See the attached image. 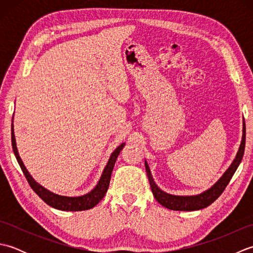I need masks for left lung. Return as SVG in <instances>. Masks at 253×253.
<instances>
[{
	"label": "left lung",
	"instance_id": "obj_1",
	"mask_svg": "<svg viewBox=\"0 0 253 253\" xmlns=\"http://www.w3.org/2000/svg\"><path fill=\"white\" fill-rule=\"evenodd\" d=\"M245 144H246V124L244 121L243 138H241L238 152L236 154V158L234 159L233 163L229 165V168L223 174L221 178H219L211 188H209L208 190L195 196H175V195H170V193L165 192L162 189H160L158 185L155 184V181L151 175V170H150L148 162L147 161H144V166H146L149 182H150V186H151V190L154 198L157 199V201L160 204H162L163 207L168 208L169 210H173V211H197V210H201L209 207L210 204H212L219 196L222 195L223 191L225 190V188H226V186L228 185V182L230 181V179H232L236 169H237L241 160H243L244 152H245Z\"/></svg>",
	"mask_w": 253,
	"mask_h": 253
}]
</instances>
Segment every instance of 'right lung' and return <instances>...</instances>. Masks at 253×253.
Masks as SVG:
<instances>
[{"label": "right lung", "instance_id": "1", "mask_svg": "<svg viewBox=\"0 0 253 253\" xmlns=\"http://www.w3.org/2000/svg\"><path fill=\"white\" fill-rule=\"evenodd\" d=\"M12 146H13V151H14L15 157L17 159V162L20 166L21 170H23L27 180H28L30 187L32 188V190H34L37 195L42 199V200H43L46 204H49V206L52 208L61 210V211L76 212V211H84V210L92 209L102 200V199H103V197L105 196V193L107 191V188H109V185H110L111 175H112L113 169H114L116 159L118 157V154H120V152L122 151V149L125 147V143L120 144V146L113 151L109 161H107V164L105 165L103 171H102V175L100 177L98 184H96V186L93 188V189L90 192L85 193V195L79 196V197H67V196L57 195V193L47 190L46 188L41 186L39 182H37L34 178H32V176L29 174V171L27 170L26 166L24 165L23 161H21L19 157L17 146H16L13 124H12Z\"/></svg>", "mask_w": 253, "mask_h": 253}]
</instances>
